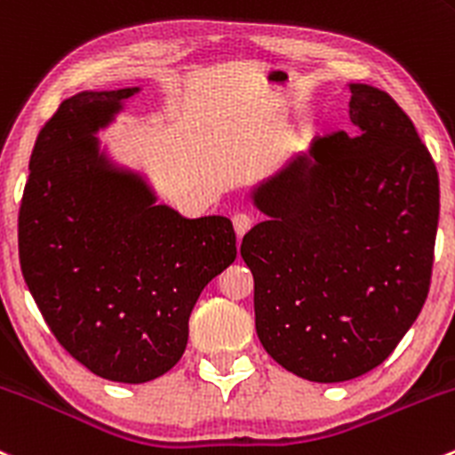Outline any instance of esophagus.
<instances>
[{
  "mask_svg": "<svg viewBox=\"0 0 455 455\" xmlns=\"http://www.w3.org/2000/svg\"><path fill=\"white\" fill-rule=\"evenodd\" d=\"M252 227V218L248 213H235L233 215V228H235V235L242 237L246 235L248 228Z\"/></svg>",
  "mask_w": 455,
  "mask_h": 455,
  "instance_id": "1",
  "label": "esophagus"
}]
</instances>
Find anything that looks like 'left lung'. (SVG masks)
Masks as SVG:
<instances>
[{
    "label": "left lung",
    "mask_w": 455,
    "mask_h": 455,
    "mask_svg": "<svg viewBox=\"0 0 455 455\" xmlns=\"http://www.w3.org/2000/svg\"><path fill=\"white\" fill-rule=\"evenodd\" d=\"M351 132L315 140L248 191L266 215L242 240L255 327L285 371L338 384L372 371L423 309L441 189L412 119L348 83Z\"/></svg>",
    "instance_id": "1"
}]
</instances>
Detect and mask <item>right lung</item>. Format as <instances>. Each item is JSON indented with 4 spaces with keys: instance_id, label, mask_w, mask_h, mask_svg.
<instances>
[{
    "instance_id": "add662e5",
    "label": "right lung",
    "mask_w": 455,
    "mask_h": 455,
    "mask_svg": "<svg viewBox=\"0 0 455 455\" xmlns=\"http://www.w3.org/2000/svg\"><path fill=\"white\" fill-rule=\"evenodd\" d=\"M141 87L80 91L38 132L19 259L47 327L93 375L143 384L185 353L204 285L235 261L224 215L159 204L141 170L98 140Z\"/></svg>"
}]
</instances>
